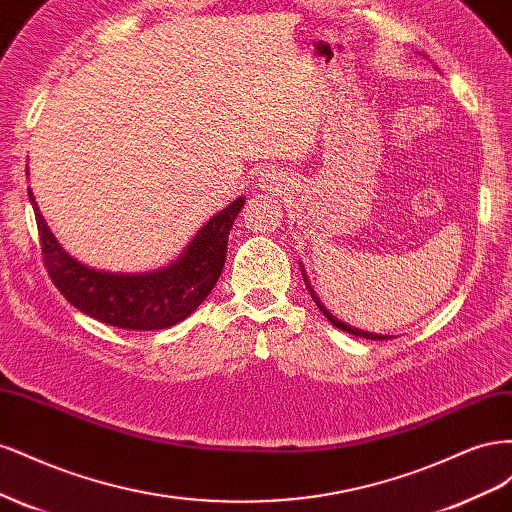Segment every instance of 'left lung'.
Instances as JSON below:
<instances>
[{"mask_svg": "<svg viewBox=\"0 0 512 512\" xmlns=\"http://www.w3.org/2000/svg\"><path fill=\"white\" fill-rule=\"evenodd\" d=\"M303 277H305V273H303ZM307 282V280H305ZM309 286V284H307ZM312 290V288H309ZM314 297V294H312ZM316 299V297H314ZM318 303V301H316ZM318 307H320V312L329 318V322L333 324V327H337V329H342V331H346V333H350V335H356V337H365V339H393V337H384V335H374V333H367V331H359V329H352V327H348V324H344V322H339L337 318H333L327 309H324L320 303H318Z\"/></svg>", "mask_w": 512, "mask_h": 512, "instance_id": "left-lung-1", "label": "left lung"}]
</instances>
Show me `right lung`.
I'll use <instances>...</instances> for the list:
<instances>
[{
	"label": "right lung",
	"instance_id": "obj_1",
	"mask_svg": "<svg viewBox=\"0 0 512 512\" xmlns=\"http://www.w3.org/2000/svg\"><path fill=\"white\" fill-rule=\"evenodd\" d=\"M34 205L44 269L68 303L83 314L119 329L158 331L188 318L203 303L224 269L228 232L243 209L237 198L198 230L179 260L166 269L141 275H115L87 269L70 258Z\"/></svg>",
	"mask_w": 512,
	"mask_h": 512
}]
</instances>
